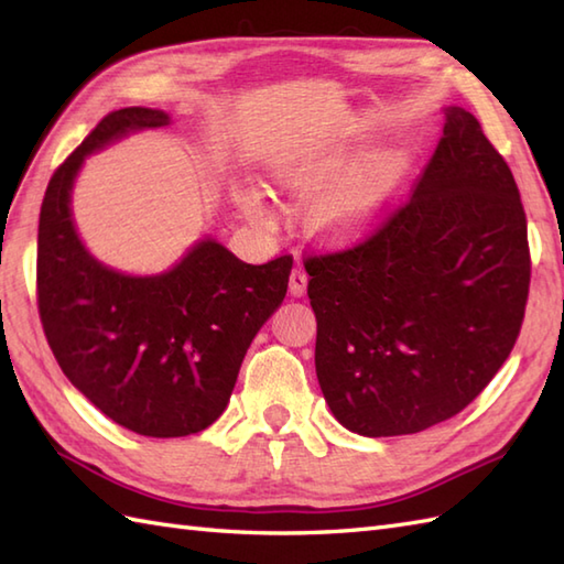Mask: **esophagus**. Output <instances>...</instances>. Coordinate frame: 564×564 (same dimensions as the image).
<instances>
[{
  "mask_svg": "<svg viewBox=\"0 0 564 564\" xmlns=\"http://www.w3.org/2000/svg\"><path fill=\"white\" fill-rule=\"evenodd\" d=\"M307 289V273L303 269H293L291 271V281H289V291L293 297H301L305 295Z\"/></svg>",
  "mask_w": 564,
  "mask_h": 564,
  "instance_id": "34e87169",
  "label": "esophagus"
}]
</instances>
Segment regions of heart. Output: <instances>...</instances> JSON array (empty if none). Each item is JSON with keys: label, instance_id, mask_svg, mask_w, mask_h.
Instances as JSON below:
<instances>
[{"label": "heart", "instance_id": "obj_1", "mask_svg": "<svg viewBox=\"0 0 564 564\" xmlns=\"http://www.w3.org/2000/svg\"><path fill=\"white\" fill-rule=\"evenodd\" d=\"M341 166V154H327V158H319L315 162L283 166L279 176H275V182L291 188H310L327 182ZM406 172H410V160L398 148L380 150L358 160L337 182L322 188L313 203H310V230L327 245H344L361 237L388 210L392 198L398 196ZM242 208L254 223L267 220V210H263L257 198H247Z\"/></svg>", "mask_w": 564, "mask_h": 564}]
</instances>
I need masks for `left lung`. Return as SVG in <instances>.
<instances>
[{"label":"left lung","mask_w":564,"mask_h":564,"mask_svg":"<svg viewBox=\"0 0 564 564\" xmlns=\"http://www.w3.org/2000/svg\"><path fill=\"white\" fill-rule=\"evenodd\" d=\"M443 116L410 200L364 245L305 261L319 388L358 436L419 434L463 412L523 322L531 259L517 182L470 111Z\"/></svg>","instance_id":"8db88e82"}]
</instances>
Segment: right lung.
I'll use <instances>...</instances> for the list:
<instances>
[{
	"mask_svg": "<svg viewBox=\"0 0 564 564\" xmlns=\"http://www.w3.org/2000/svg\"><path fill=\"white\" fill-rule=\"evenodd\" d=\"M172 126L160 109L113 111L59 164L39 223V310L67 380L140 436L198 434L235 390L251 339L281 307L291 257L247 263L203 237L162 273L106 267L84 247L72 188L89 154L140 130Z\"/></svg>",
	"mask_w": 564,
	"mask_h": 564,
	"instance_id": "add662e5",
	"label": "right lung"
}]
</instances>
